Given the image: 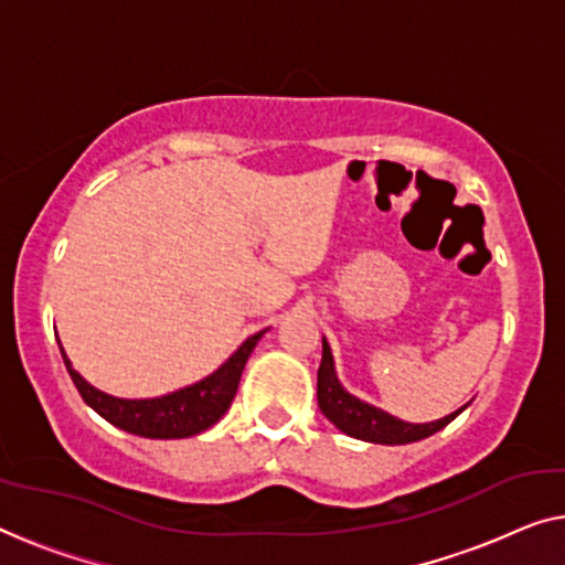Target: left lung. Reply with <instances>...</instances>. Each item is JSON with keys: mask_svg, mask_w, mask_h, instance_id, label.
Segmentation results:
<instances>
[{"mask_svg": "<svg viewBox=\"0 0 565 565\" xmlns=\"http://www.w3.org/2000/svg\"><path fill=\"white\" fill-rule=\"evenodd\" d=\"M317 403L322 408V414L332 420V424L344 431L348 436H355V439L373 441V444H411L418 439H426L451 424L454 418L461 414L446 416L441 420H434V424H406V420H398L383 411H377L367 403L352 398L348 391H342V385L337 383L334 375V363L332 352L327 340H322V365H319L317 373Z\"/></svg>", "mask_w": 565, "mask_h": 565, "instance_id": "left-lung-1", "label": "left lung"}]
</instances>
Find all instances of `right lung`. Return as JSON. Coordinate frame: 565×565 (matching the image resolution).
<instances>
[{
  "instance_id": "right-lung-1",
  "label": "right lung",
  "mask_w": 565,
  "mask_h": 565,
  "mask_svg": "<svg viewBox=\"0 0 565 565\" xmlns=\"http://www.w3.org/2000/svg\"><path fill=\"white\" fill-rule=\"evenodd\" d=\"M260 334L264 332L248 337L228 363L217 367L213 375L205 377V381L190 385V388L162 395V398L149 401H124L96 391L94 385H88L71 367L63 348L61 352L81 398L86 401L98 416H104L108 424L119 426L129 434L147 436V439H184V436H195L200 431H205V428L213 426L215 420L228 411L231 401L235 398V391H238L243 367H246V360L250 352H254Z\"/></svg>"
}]
</instances>
